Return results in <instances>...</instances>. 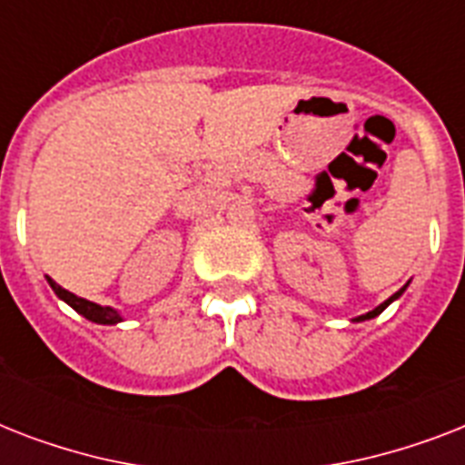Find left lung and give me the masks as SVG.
Listing matches in <instances>:
<instances>
[{
	"instance_id": "left-lung-1",
	"label": "left lung",
	"mask_w": 465,
	"mask_h": 465,
	"mask_svg": "<svg viewBox=\"0 0 465 465\" xmlns=\"http://www.w3.org/2000/svg\"><path fill=\"white\" fill-rule=\"evenodd\" d=\"M405 287H408V284H405ZM405 287H403V290H398L396 294H393V297H389V299H386V302H383V304H379V306H376L374 311H369V313H364V316H357V318H354V321H369V318L379 316V313H381V311L386 309V306L391 304V302H396V299L401 297V294H403V292H405Z\"/></svg>"
}]
</instances>
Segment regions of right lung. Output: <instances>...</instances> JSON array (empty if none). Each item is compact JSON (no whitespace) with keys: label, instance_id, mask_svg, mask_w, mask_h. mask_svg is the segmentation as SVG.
I'll return each instance as SVG.
<instances>
[{"label":"right lung","instance_id":"add662e5","mask_svg":"<svg viewBox=\"0 0 465 465\" xmlns=\"http://www.w3.org/2000/svg\"><path fill=\"white\" fill-rule=\"evenodd\" d=\"M47 282H50L53 292L62 299V302H67V304L72 306L76 313H82L84 318H89V321H94V323L115 325V323H120V321H123V316H120L115 309H111V306L94 304V302H89V299L76 297V294H72V292H67L64 287H60V284L54 282V280H50V277H47Z\"/></svg>","mask_w":465,"mask_h":465}]
</instances>
